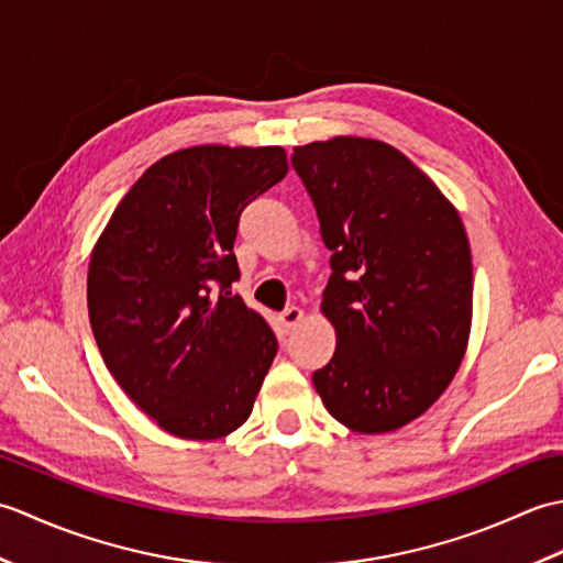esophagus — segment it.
<instances>
[{
  "mask_svg": "<svg viewBox=\"0 0 563 563\" xmlns=\"http://www.w3.org/2000/svg\"><path fill=\"white\" fill-rule=\"evenodd\" d=\"M302 319H305V312H302L300 307H288V309H285V312H280V314H278L280 329H283L285 333H290L297 324H300Z\"/></svg>",
  "mask_w": 563,
  "mask_h": 563,
  "instance_id": "obj_1",
  "label": "esophagus"
}]
</instances>
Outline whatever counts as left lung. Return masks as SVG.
Masks as SVG:
<instances>
[{
    "mask_svg": "<svg viewBox=\"0 0 563 563\" xmlns=\"http://www.w3.org/2000/svg\"><path fill=\"white\" fill-rule=\"evenodd\" d=\"M292 166L331 251L321 309L336 351L312 375L355 433H389L448 389L470 339L472 251L438 186L377 140L295 147Z\"/></svg>",
    "mask_w": 563,
    "mask_h": 563,
    "instance_id": "1",
    "label": "left lung"
}]
</instances>
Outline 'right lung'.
Instances as JSON below:
<instances>
[{
    "mask_svg": "<svg viewBox=\"0 0 563 563\" xmlns=\"http://www.w3.org/2000/svg\"><path fill=\"white\" fill-rule=\"evenodd\" d=\"M285 174L283 147L178 150L137 178L93 246V339L166 433L214 440L254 409L278 341L232 292L234 239L244 208Z\"/></svg>",
    "mask_w": 563,
    "mask_h": 563,
    "instance_id": "1",
    "label": "right lung"
}]
</instances>
